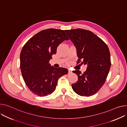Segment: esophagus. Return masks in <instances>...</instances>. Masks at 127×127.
Listing matches in <instances>:
<instances>
[{"label":"esophagus","mask_w":127,"mask_h":127,"mask_svg":"<svg viewBox=\"0 0 127 127\" xmlns=\"http://www.w3.org/2000/svg\"><path fill=\"white\" fill-rule=\"evenodd\" d=\"M72 73L71 70H70V69H69V70H68V74H70V73Z\"/></svg>","instance_id":"34e87169"}]
</instances>
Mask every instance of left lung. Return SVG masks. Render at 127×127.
Masks as SVG:
<instances>
[{
    "label": "left lung",
    "instance_id": "left-lung-1",
    "mask_svg": "<svg viewBox=\"0 0 127 127\" xmlns=\"http://www.w3.org/2000/svg\"><path fill=\"white\" fill-rule=\"evenodd\" d=\"M65 31L77 49L78 60L82 59L81 64L87 65L83 73L79 70L72 71L77 74L78 80L72 84V88L81 96L94 95L104 85L110 68L109 48L91 31L81 29Z\"/></svg>",
    "mask_w": 127,
    "mask_h": 127
}]
</instances>
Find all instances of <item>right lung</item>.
I'll list each match as a JSON object with an SVG mask.
<instances>
[{
  "mask_svg": "<svg viewBox=\"0 0 127 127\" xmlns=\"http://www.w3.org/2000/svg\"><path fill=\"white\" fill-rule=\"evenodd\" d=\"M69 38L63 30L49 29L32 37L23 46L20 56L23 79L35 95L44 96L55 90L58 79L68 69L52 66L49 62L62 42Z\"/></svg>",
  "mask_w": 127,
  "mask_h": 127,
  "instance_id": "obj_1",
  "label": "right lung"
}]
</instances>
